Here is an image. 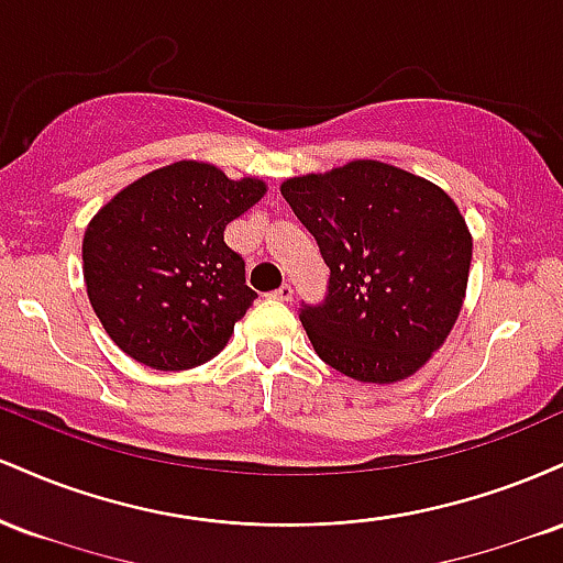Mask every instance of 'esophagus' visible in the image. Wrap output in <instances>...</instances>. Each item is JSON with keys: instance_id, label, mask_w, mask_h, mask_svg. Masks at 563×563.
Listing matches in <instances>:
<instances>
[{"instance_id": "34e87169", "label": "esophagus", "mask_w": 563, "mask_h": 563, "mask_svg": "<svg viewBox=\"0 0 563 563\" xmlns=\"http://www.w3.org/2000/svg\"><path fill=\"white\" fill-rule=\"evenodd\" d=\"M273 296H275V299H280V301H290V296H294V288H290L288 283H283V286L277 288Z\"/></svg>"}]
</instances>
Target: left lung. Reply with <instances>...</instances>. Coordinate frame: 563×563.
<instances>
[{"label": "left lung", "mask_w": 563, "mask_h": 563, "mask_svg": "<svg viewBox=\"0 0 563 563\" xmlns=\"http://www.w3.org/2000/svg\"><path fill=\"white\" fill-rule=\"evenodd\" d=\"M325 260L328 296L299 320L322 363L394 384L444 344L471 267V232L442 187L380 161H349L280 185Z\"/></svg>", "instance_id": "1"}]
</instances>
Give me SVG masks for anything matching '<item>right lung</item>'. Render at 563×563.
<instances>
[{"label": "right lung", "instance_id": "add662e5", "mask_svg": "<svg viewBox=\"0 0 563 563\" xmlns=\"http://www.w3.org/2000/svg\"><path fill=\"white\" fill-rule=\"evenodd\" d=\"M264 192L256 177L177 161L97 211L81 243L84 283L121 352L153 371H187L228 346L256 294L224 228Z\"/></svg>", "mask_w": 563, "mask_h": 563}]
</instances>
